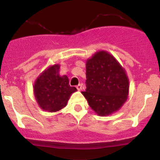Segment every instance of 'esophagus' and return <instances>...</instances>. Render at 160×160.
Segmentation results:
<instances>
[{
	"label": "esophagus",
	"mask_w": 160,
	"mask_h": 160,
	"mask_svg": "<svg viewBox=\"0 0 160 160\" xmlns=\"http://www.w3.org/2000/svg\"><path fill=\"white\" fill-rule=\"evenodd\" d=\"M77 89H78V90H81V89H82V85L81 84H79V85H78L77 86Z\"/></svg>",
	"instance_id": "esophagus-1"
}]
</instances>
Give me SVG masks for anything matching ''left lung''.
Returning <instances> with one entry per match:
<instances>
[{"label": "left lung", "mask_w": 160, "mask_h": 160, "mask_svg": "<svg viewBox=\"0 0 160 160\" xmlns=\"http://www.w3.org/2000/svg\"><path fill=\"white\" fill-rule=\"evenodd\" d=\"M86 89L82 94L89 107L101 117L120 110L128 98L129 81L126 70L105 50L86 60Z\"/></svg>", "instance_id": "8db88e82"}]
</instances>
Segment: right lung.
Wrapping results in <instances>:
<instances>
[{
    "label": "right lung",
    "instance_id": "obj_1",
    "mask_svg": "<svg viewBox=\"0 0 160 160\" xmlns=\"http://www.w3.org/2000/svg\"><path fill=\"white\" fill-rule=\"evenodd\" d=\"M58 64L49 66L36 79L34 94L36 102L43 111L56 112L67 105L68 101L77 89L69 85L66 75L60 76Z\"/></svg>",
    "mask_w": 160,
    "mask_h": 160
}]
</instances>
